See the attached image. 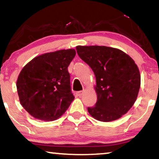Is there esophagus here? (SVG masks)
<instances>
[{
    "label": "esophagus",
    "instance_id": "esophagus-1",
    "mask_svg": "<svg viewBox=\"0 0 159 159\" xmlns=\"http://www.w3.org/2000/svg\"><path fill=\"white\" fill-rule=\"evenodd\" d=\"M83 93V91H79V92L76 93V95L78 96H81Z\"/></svg>",
    "mask_w": 159,
    "mask_h": 159
}]
</instances>
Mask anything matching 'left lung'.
Wrapping results in <instances>:
<instances>
[{
	"mask_svg": "<svg viewBox=\"0 0 159 159\" xmlns=\"http://www.w3.org/2000/svg\"><path fill=\"white\" fill-rule=\"evenodd\" d=\"M82 60L93 69L96 78L98 100L88 111L95 119L110 122L125 114L135 102L140 88V74L128 54L107 46H76Z\"/></svg>",
	"mask_w": 159,
	"mask_h": 159,
	"instance_id": "left-lung-1",
	"label": "left lung"
}]
</instances>
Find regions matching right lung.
<instances>
[{"label":"right lung","mask_w":159,"mask_h":159,"mask_svg":"<svg viewBox=\"0 0 159 159\" xmlns=\"http://www.w3.org/2000/svg\"><path fill=\"white\" fill-rule=\"evenodd\" d=\"M75 55L74 49L42 54L21 69L16 83L19 99L34 118L52 121L69 108L74 96L68 66Z\"/></svg>","instance_id":"1"}]
</instances>
